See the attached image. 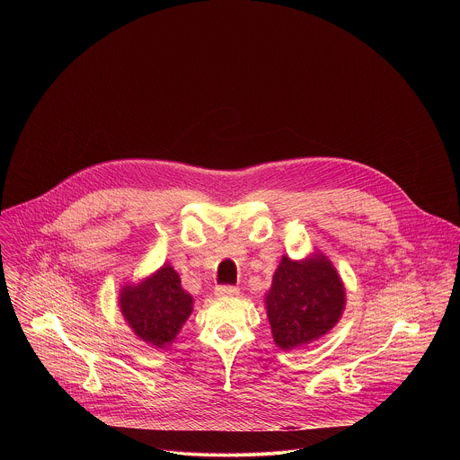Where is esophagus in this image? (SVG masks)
Listing matches in <instances>:
<instances>
[{
    "mask_svg": "<svg viewBox=\"0 0 460 460\" xmlns=\"http://www.w3.org/2000/svg\"><path fill=\"white\" fill-rule=\"evenodd\" d=\"M214 294L217 297H235V296H239V288L234 285H217Z\"/></svg>",
    "mask_w": 460,
    "mask_h": 460,
    "instance_id": "esophagus-1",
    "label": "esophagus"
}]
</instances>
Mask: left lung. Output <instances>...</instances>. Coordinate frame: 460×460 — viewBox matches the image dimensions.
Masks as SVG:
<instances>
[{
    "label": "left lung",
    "instance_id": "1",
    "mask_svg": "<svg viewBox=\"0 0 460 460\" xmlns=\"http://www.w3.org/2000/svg\"><path fill=\"white\" fill-rule=\"evenodd\" d=\"M265 308L276 345L292 350L336 326L345 308V288L323 253L305 261L283 257L265 296Z\"/></svg>",
    "mask_w": 460,
    "mask_h": 460
}]
</instances>
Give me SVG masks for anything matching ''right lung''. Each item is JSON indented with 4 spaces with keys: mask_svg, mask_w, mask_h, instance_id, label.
Listing matches in <instances>:
<instances>
[{
    "mask_svg": "<svg viewBox=\"0 0 460 460\" xmlns=\"http://www.w3.org/2000/svg\"><path fill=\"white\" fill-rule=\"evenodd\" d=\"M119 305L132 332L155 349L170 345L193 312V297L170 263L141 283L124 285Z\"/></svg>",
    "mask_w": 460,
    "mask_h": 460,
    "instance_id": "add662e5",
    "label": "right lung"
}]
</instances>
